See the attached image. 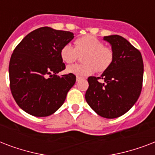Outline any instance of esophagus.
<instances>
[{
    "label": "esophagus",
    "instance_id": "34e87169",
    "mask_svg": "<svg viewBox=\"0 0 155 155\" xmlns=\"http://www.w3.org/2000/svg\"><path fill=\"white\" fill-rule=\"evenodd\" d=\"M81 80V77H79V76H77V77H76V81H80V80Z\"/></svg>",
    "mask_w": 155,
    "mask_h": 155
}]
</instances>
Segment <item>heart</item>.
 <instances>
[{"label":"heart","mask_w":155,"mask_h":155,"mask_svg":"<svg viewBox=\"0 0 155 155\" xmlns=\"http://www.w3.org/2000/svg\"><path fill=\"white\" fill-rule=\"evenodd\" d=\"M82 54L84 63L68 67V73L77 76H87L92 75L95 70L97 72H103L110 67L113 60V50L104 47V42L93 35L78 38L75 41V47L68 43L60 50L61 58L68 64L75 62Z\"/></svg>","instance_id":"heart-1"}]
</instances>
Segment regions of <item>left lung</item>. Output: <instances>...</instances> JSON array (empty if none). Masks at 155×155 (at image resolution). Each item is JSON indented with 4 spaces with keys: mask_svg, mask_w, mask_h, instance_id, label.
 <instances>
[{
    "mask_svg": "<svg viewBox=\"0 0 155 155\" xmlns=\"http://www.w3.org/2000/svg\"><path fill=\"white\" fill-rule=\"evenodd\" d=\"M103 39L112 47L113 63L101 77H88L85 99L98 115L113 119L127 113L137 101L144 68L141 52L125 38L110 35Z\"/></svg>",
    "mask_w": 155,
    "mask_h": 155,
    "instance_id": "1",
    "label": "left lung"
}]
</instances>
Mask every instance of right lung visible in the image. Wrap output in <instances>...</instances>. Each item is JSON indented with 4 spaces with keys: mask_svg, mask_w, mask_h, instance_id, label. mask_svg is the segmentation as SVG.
Returning <instances> with one entry per match:
<instances>
[{
    "mask_svg": "<svg viewBox=\"0 0 155 155\" xmlns=\"http://www.w3.org/2000/svg\"><path fill=\"white\" fill-rule=\"evenodd\" d=\"M70 31L41 27L28 34L11 55L8 74L16 103L35 117L53 114L75 84L74 74L58 75L65 69L61 48L73 39Z\"/></svg>",
    "mask_w": 155,
    "mask_h": 155,
    "instance_id": "add662e5",
    "label": "right lung"
}]
</instances>
